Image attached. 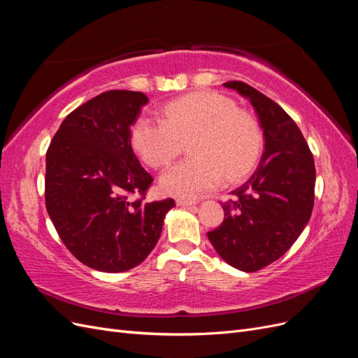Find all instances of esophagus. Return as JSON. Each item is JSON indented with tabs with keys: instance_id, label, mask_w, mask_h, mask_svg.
Masks as SVG:
<instances>
[{
	"instance_id": "1",
	"label": "esophagus",
	"mask_w": 358,
	"mask_h": 358,
	"mask_svg": "<svg viewBox=\"0 0 358 358\" xmlns=\"http://www.w3.org/2000/svg\"><path fill=\"white\" fill-rule=\"evenodd\" d=\"M197 201L196 200H189V199H178L176 204L182 206V208H188V206H194Z\"/></svg>"
}]
</instances>
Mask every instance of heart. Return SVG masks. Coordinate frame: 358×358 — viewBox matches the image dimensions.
Here are the masks:
<instances>
[{
    "mask_svg": "<svg viewBox=\"0 0 358 358\" xmlns=\"http://www.w3.org/2000/svg\"><path fill=\"white\" fill-rule=\"evenodd\" d=\"M192 158L178 162L159 178L161 189L196 199L218 188L224 178L237 182L255 167L263 134L255 119L216 92H197L169 103L162 119L140 116L131 127V143L148 166L164 167L189 143Z\"/></svg>",
    "mask_w": 358,
    "mask_h": 358,
    "instance_id": "heart-1",
    "label": "heart"
}]
</instances>
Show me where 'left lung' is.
Returning <instances> with one entry per match:
<instances>
[{
  "mask_svg": "<svg viewBox=\"0 0 358 358\" xmlns=\"http://www.w3.org/2000/svg\"><path fill=\"white\" fill-rule=\"evenodd\" d=\"M224 86L252 104L264 152L252 176L233 191L236 199L222 204L224 222L208 237L227 264L257 272L282 257L308 225L315 164L305 137L282 107L243 82Z\"/></svg>",
  "mask_w": 358,
  "mask_h": 358,
  "instance_id": "8db88e82",
  "label": "left lung"
}]
</instances>
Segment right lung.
I'll use <instances>...</instances> for the list:
<instances>
[{
  "label": "right lung",
  "mask_w": 358,
  "mask_h": 358,
  "mask_svg": "<svg viewBox=\"0 0 358 358\" xmlns=\"http://www.w3.org/2000/svg\"><path fill=\"white\" fill-rule=\"evenodd\" d=\"M143 92L107 91L73 110L46 154V209L69 251L99 272L143 263L175 200L146 203L152 176L131 148Z\"/></svg>",
  "instance_id": "1"
}]
</instances>
